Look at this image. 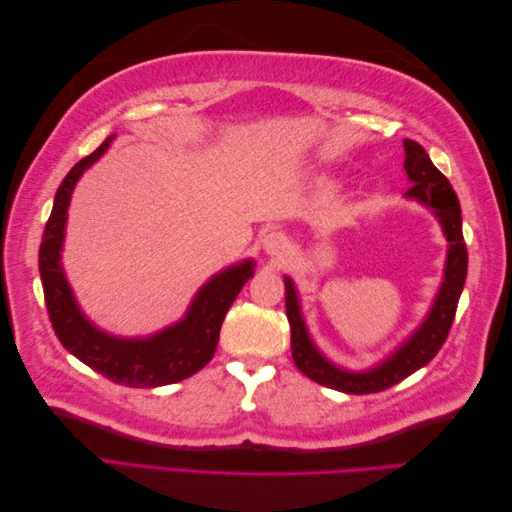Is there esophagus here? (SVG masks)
<instances>
[{"label":"esophagus","mask_w":512,"mask_h":512,"mask_svg":"<svg viewBox=\"0 0 512 512\" xmlns=\"http://www.w3.org/2000/svg\"><path fill=\"white\" fill-rule=\"evenodd\" d=\"M262 247H265V252L271 256H284L288 252V239L284 237V232L271 230L269 235L262 239Z\"/></svg>","instance_id":"1"}]
</instances>
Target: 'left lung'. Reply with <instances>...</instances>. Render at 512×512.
<instances>
[{
	"label": "left lung",
	"instance_id": "1",
	"mask_svg": "<svg viewBox=\"0 0 512 512\" xmlns=\"http://www.w3.org/2000/svg\"><path fill=\"white\" fill-rule=\"evenodd\" d=\"M404 151V168L412 183V188L406 192V196L433 209L448 241L444 282L440 286L436 301H433L429 309L427 318L423 320L421 327L408 337V342H404V346H399L389 359L376 367H371L369 371H346L342 367H335L331 361H327V356L320 354L312 339H309L301 316L297 288H294L290 277H284L286 316L290 322V348L294 365H297L299 371H303L309 380L348 395L380 393L384 389H391L393 384L406 380L416 369L425 367L446 342L448 331H451V324L455 320L463 284H466L468 250L461 232L459 198L451 188V183H448V179L433 166L427 151L421 145L406 138Z\"/></svg>",
	"mask_w": 512,
	"mask_h": 512
}]
</instances>
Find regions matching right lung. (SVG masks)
Instances as JSON below:
<instances>
[{"label":"right lung","mask_w":512,"mask_h":512,"mask_svg":"<svg viewBox=\"0 0 512 512\" xmlns=\"http://www.w3.org/2000/svg\"><path fill=\"white\" fill-rule=\"evenodd\" d=\"M113 138L115 134L108 136L91 156L76 162L61 181L42 235L38 265L46 309L64 348L108 380L132 389H153L190 378L213 359L224 316L243 284L254 275V260H243L211 277L196 292L188 314L156 335L128 339L96 329L76 305L59 260L74 185L85 168L94 164L113 143Z\"/></svg>","instance_id":"right-lung-1"}]
</instances>
